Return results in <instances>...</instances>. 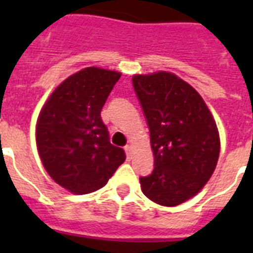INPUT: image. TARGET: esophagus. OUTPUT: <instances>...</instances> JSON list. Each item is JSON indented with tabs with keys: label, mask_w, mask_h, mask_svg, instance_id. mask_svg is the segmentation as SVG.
<instances>
[{
	"label": "esophagus",
	"mask_w": 253,
	"mask_h": 253,
	"mask_svg": "<svg viewBox=\"0 0 253 253\" xmlns=\"http://www.w3.org/2000/svg\"><path fill=\"white\" fill-rule=\"evenodd\" d=\"M125 151H126L127 159L132 158V147H131V146H126V147H125Z\"/></svg>",
	"instance_id": "esophagus-1"
}]
</instances>
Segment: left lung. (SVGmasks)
Returning a JSON list of instances; mask_svg holds the SVG:
<instances>
[{
  "label": "left lung",
  "instance_id": "8db88e82",
  "mask_svg": "<svg viewBox=\"0 0 253 253\" xmlns=\"http://www.w3.org/2000/svg\"><path fill=\"white\" fill-rule=\"evenodd\" d=\"M134 90L150 128L154 170L142 192L162 206H177L210 180L219 158L215 121L200 93L169 72L135 75Z\"/></svg>",
  "mask_w": 253,
  "mask_h": 253
}]
</instances>
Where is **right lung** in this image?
<instances>
[{
	"instance_id": "right-lung-1",
	"label": "right lung",
	"mask_w": 253,
	"mask_h": 253,
	"mask_svg": "<svg viewBox=\"0 0 253 253\" xmlns=\"http://www.w3.org/2000/svg\"><path fill=\"white\" fill-rule=\"evenodd\" d=\"M121 73L89 67L64 80L49 95L37 122V147L52 180L75 194L106 185L126 160L113 146L101 110Z\"/></svg>"
}]
</instances>
